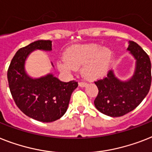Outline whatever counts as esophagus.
<instances>
[{
    "instance_id": "34e87169",
    "label": "esophagus",
    "mask_w": 152,
    "mask_h": 152,
    "mask_svg": "<svg viewBox=\"0 0 152 152\" xmlns=\"http://www.w3.org/2000/svg\"><path fill=\"white\" fill-rule=\"evenodd\" d=\"M79 86H80V87H85L87 86V83L84 82H80L79 83Z\"/></svg>"
}]
</instances>
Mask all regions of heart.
Masks as SVG:
<instances>
[{"label":"heart","mask_w":152,"mask_h":152,"mask_svg":"<svg viewBox=\"0 0 152 152\" xmlns=\"http://www.w3.org/2000/svg\"><path fill=\"white\" fill-rule=\"evenodd\" d=\"M65 58L58 61V67L62 72L69 73L83 66L82 75L90 81L97 80L105 76L109 69L112 52L108 48L99 44L77 45L65 52Z\"/></svg>","instance_id":"b5f03b06"}]
</instances>
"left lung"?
<instances>
[{
  "mask_svg": "<svg viewBox=\"0 0 152 152\" xmlns=\"http://www.w3.org/2000/svg\"><path fill=\"white\" fill-rule=\"evenodd\" d=\"M126 50L136 61L133 76L122 80L111 69L107 77L95 82L98 88L95 108L108 116H122L134 110L146 97L151 87V65L148 55L134 41H129Z\"/></svg>",
  "mask_w": 152,
  "mask_h": 152,
  "instance_id": "8db88e82",
  "label": "left lung"
}]
</instances>
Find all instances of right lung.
I'll list each match as a JSON object with an SVG mask.
<instances>
[{
    "label": "right lung",
    "instance_id": "obj_1",
    "mask_svg": "<svg viewBox=\"0 0 152 152\" xmlns=\"http://www.w3.org/2000/svg\"><path fill=\"white\" fill-rule=\"evenodd\" d=\"M52 41L40 40L20 48L13 57L8 70L12 97L25 115L43 123H50L63 116L70 97L78 83L61 82L52 73L33 78L26 70V61L36 50H52ZM52 66L53 63L51 62Z\"/></svg>",
    "mask_w": 152,
    "mask_h": 152
}]
</instances>
